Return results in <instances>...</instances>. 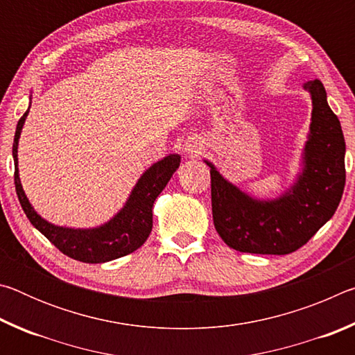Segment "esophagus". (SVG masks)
Listing matches in <instances>:
<instances>
[{
    "mask_svg": "<svg viewBox=\"0 0 355 355\" xmlns=\"http://www.w3.org/2000/svg\"><path fill=\"white\" fill-rule=\"evenodd\" d=\"M203 150H205V147H203V142L199 137H189L184 144V152L191 158H197V156L203 153Z\"/></svg>",
    "mask_w": 355,
    "mask_h": 355,
    "instance_id": "obj_1",
    "label": "esophagus"
}]
</instances>
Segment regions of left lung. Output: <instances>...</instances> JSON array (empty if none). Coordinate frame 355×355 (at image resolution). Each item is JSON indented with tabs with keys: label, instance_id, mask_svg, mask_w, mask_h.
I'll list each match as a JSON object with an SVG mask.
<instances>
[{
	"label": "left lung",
	"instance_id": "obj_1",
	"mask_svg": "<svg viewBox=\"0 0 355 355\" xmlns=\"http://www.w3.org/2000/svg\"><path fill=\"white\" fill-rule=\"evenodd\" d=\"M311 95V123L302 172L277 199L258 200L220 175L211 173L213 220L228 248L263 255H286L302 248L332 218L346 182V144L338 117L327 105L320 80L304 84Z\"/></svg>",
	"mask_w": 355,
	"mask_h": 355
}]
</instances>
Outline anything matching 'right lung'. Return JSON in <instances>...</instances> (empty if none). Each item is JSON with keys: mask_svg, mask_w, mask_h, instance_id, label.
<instances>
[{"mask_svg": "<svg viewBox=\"0 0 355 355\" xmlns=\"http://www.w3.org/2000/svg\"><path fill=\"white\" fill-rule=\"evenodd\" d=\"M28 112L29 110L23 114L17 123L12 156H14L15 163V191L29 222L46 239H50L51 244H55L64 255L83 263H106L139 249L152 232L153 203L161 191L166 188V184L169 183L173 172L178 169L180 155H169L148 167L137 180L123 208L106 224L95 228L58 227L42 219L34 211L20 183L17 148H19L20 133Z\"/></svg>", "mask_w": 355, "mask_h": 355, "instance_id": "add662e5", "label": "right lung"}]
</instances>
